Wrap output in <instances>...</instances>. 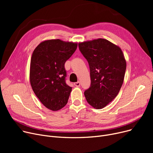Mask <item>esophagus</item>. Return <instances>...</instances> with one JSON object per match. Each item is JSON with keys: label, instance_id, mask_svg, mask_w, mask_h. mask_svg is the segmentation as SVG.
I'll return each mask as SVG.
<instances>
[{"label": "esophagus", "instance_id": "1", "mask_svg": "<svg viewBox=\"0 0 153 153\" xmlns=\"http://www.w3.org/2000/svg\"><path fill=\"white\" fill-rule=\"evenodd\" d=\"M74 84V85H75L76 87H79V86H80V85H81V84H80V82H75Z\"/></svg>", "mask_w": 153, "mask_h": 153}]
</instances>
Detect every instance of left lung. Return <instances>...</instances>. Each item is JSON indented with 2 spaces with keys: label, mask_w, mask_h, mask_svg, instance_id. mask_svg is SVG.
<instances>
[{
  "label": "left lung",
  "mask_w": 153,
  "mask_h": 153,
  "mask_svg": "<svg viewBox=\"0 0 153 153\" xmlns=\"http://www.w3.org/2000/svg\"><path fill=\"white\" fill-rule=\"evenodd\" d=\"M79 48L90 68L91 84L85 97L92 107L102 109L121 89L126 68L124 54L119 46L103 38L79 43Z\"/></svg>",
  "instance_id": "obj_1"
}]
</instances>
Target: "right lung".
<instances>
[{
    "label": "right lung",
    "mask_w": 153,
    "mask_h": 153,
    "mask_svg": "<svg viewBox=\"0 0 153 153\" xmlns=\"http://www.w3.org/2000/svg\"><path fill=\"white\" fill-rule=\"evenodd\" d=\"M77 47V43L48 39L40 43L32 54L30 84L40 102L51 110L58 111L68 103L72 87L65 81L64 64Z\"/></svg>",
    "instance_id": "obj_1"
}]
</instances>
